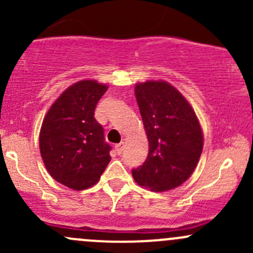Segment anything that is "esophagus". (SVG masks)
I'll return each mask as SVG.
<instances>
[{"label": "esophagus", "mask_w": 253, "mask_h": 253, "mask_svg": "<svg viewBox=\"0 0 253 253\" xmlns=\"http://www.w3.org/2000/svg\"><path fill=\"white\" fill-rule=\"evenodd\" d=\"M124 147H125V141H122L121 143H119V144L115 145V150H116L117 154H121L122 150H124Z\"/></svg>", "instance_id": "1"}]
</instances>
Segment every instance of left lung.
<instances>
[{
    "label": "left lung",
    "instance_id": "8db88e82",
    "mask_svg": "<svg viewBox=\"0 0 253 253\" xmlns=\"http://www.w3.org/2000/svg\"><path fill=\"white\" fill-rule=\"evenodd\" d=\"M149 152L142 167L132 170L138 185L154 192L172 190L195 171L203 149V132L185 96L165 81L134 86Z\"/></svg>",
    "mask_w": 253,
    "mask_h": 253
}]
</instances>
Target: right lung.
I'll use <instances>...</instances> for the list:
<instances>
[{
	"instance_id": "obj_1",
	"label": "right lung",
	"mask_w": 253,
	"mask_h": 253,
	"mask_svg": "<svg viewBox=\"0 0 253 253\" xmlns=\"http://www.w3.org/2000/svg\"><path fill=\"white\" fill-rule=\"evenodd\" d=\"M108 85L94 79L68 86L42 121L39 148L48 174L76 191L95 185L110 163L111 147L94 110Z\"/></svg>"
}]
</instances>
